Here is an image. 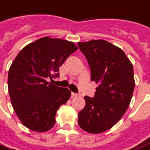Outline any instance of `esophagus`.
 Returning a JSON list of instances; mask_svg holds the SVG:
<instances>
[{"instance_id": "34e87169", "label": "esophagus", "mask_w": 150, "mask_h": 150, "mask_svg": "<svg viewBox=\"0 0 150 150\" xmlns=\"http://www.w3.org/2000/svg\"><path fill=\"white\" fill-rule=\"evenodd\" d=\"M71 95H72L73 97H76V96H78V94H77V93H75V92H72V93H71Z\"/></svg>"}]
</instances>
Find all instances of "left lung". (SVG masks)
Here are the masks:
<instances>
[{
    "label": "left lung",
    "instance_id": "8db88e82",
    "mask_svg": "<svg viewBox=\"0 0 150 150\" xmlns=\"http://www.w3.org/2000/svg\"><path fill=\"white\" fill-rule=\"evenodd\" d=\"M87 58L91 80L99 84L94 97L84 96L78 124L90 134H100L119 122L130 105L134 88L133 65L123 50L103 39L79 42Z\"/></svg>",
    "mask_w": 150,
    "mask_h": 150
}]
</instances>
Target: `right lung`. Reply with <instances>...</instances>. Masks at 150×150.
<instances>
[{
  "label": "right lung",
  "mask_w": 150,
  "mask_h": 150,
  "mask_svg": "<svg viewBox=\"0 0 150 150\" xmlns=\"http://www.w3.org/2000/svg\"><path fill=\"white\" fill-rule=\"evenodd\" d=\"M77 50L73 42L43 37L20 50L10 66L8 87L12 108L23 126L36 132L50 130L59 107L71 92L47 81Z\"/></svg>",
  "instance_id": "obj_1"
}]
</instances>
